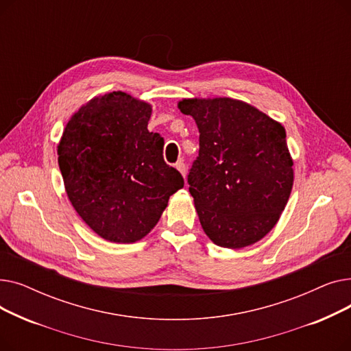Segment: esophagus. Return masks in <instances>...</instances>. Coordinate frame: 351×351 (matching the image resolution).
I'll return each instance as SVG.
<instances>
[{
	"instance_id": "1",
	"label": "esophagus",
	"mask_w": 351,
	"mask_h": 351,
	"mask_svg": "<svg viewBox=\"0 0 351 351\" xmlns=\"http://www.w3.org/2000/svg\"><path fill=\"white\" fill-rule=\"evenodd\" d=\"M175 166H176V169L182 173V176L185 178V176H186V165H185V162H183V160H178Z\"/></svg>"
}]
</instances>
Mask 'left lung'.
I'll return each instance as SVG.
<instances>
[{
	"instance_id": "1",
	"label": "left lung",
	"mask_w": 351,
	"mask_h": 351,
	"mask_svg": "<svg viewBox=\"0 0 351 351\" xmlns=\"http://www.w3.org/2000/svg\"><path fill=\"white\" fill-rule=\"evenodd\" d=\"M199 129L189 192L200 225L217 246L256 243L278 223L293 186L285 128L242 101L183 99Z\"/></svg>"
}]
</instances>
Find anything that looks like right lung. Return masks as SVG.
<instances>
[{"instance_id": "add662e5", "label": "right lung", "mask_w": 351, "mask_h": 351, "mask_svg": "<svg viewBox=\"0 0 351 351\" xmlns=\"http://www.w3.org/2000/svg\"><path fill=\"white\" fill-rule=\"evenodd\" d=\"M149 104L110 92L66 123L58 165L66 195L105 241L132 243L151 232L183 178L163 159L165 141L147 131Z\"/></svg>"}]
</instances>
